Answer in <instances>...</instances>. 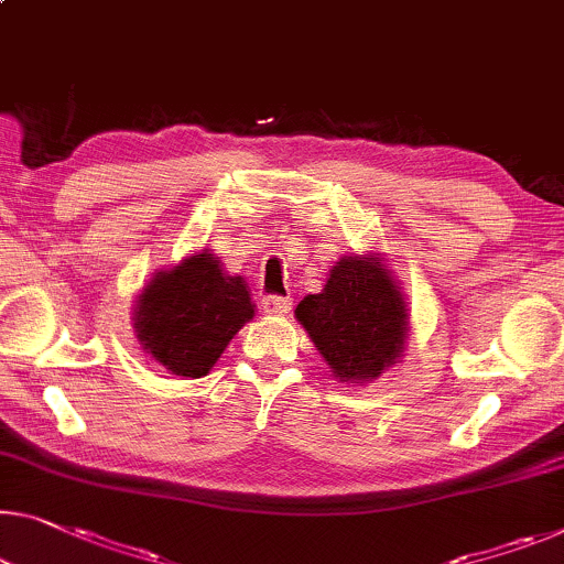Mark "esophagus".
Here are the masks:
<instances>
[{
  "label": "esophagus",
  "instance_id": "esophagus-1",
  "mask_svg": "<svg viewBox=\"0 0 564 564\" xmlns=\"http://www.w3.org/2000/svg\"><path fill=\"white\" fill-rule=\"evenodd\" d=\"M292 300L290 297H280V294H264L262 297V310L267 315H284L290 312Z\"/></svg>",
  "mask_w": 564,
  "mask_h": 564
}]
</instances>
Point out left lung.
<instances>
[{
	"label": "left lung",
	"instance_id": "left-lung-1",
	"mask_svg": "<svg viewBox=\"0 0 564 564\" xmlns=\"http://www.w3.org/2000/svg\"><path fill=\"white\" fill-rule=\"evenodd\" d=\"M294 315L340 380L378 378L403 352V294L372 257H343L325 290L307 294Z\"/></svg>",
	"mask_w": 564,
	"mask_h": 564
}]
</instances>
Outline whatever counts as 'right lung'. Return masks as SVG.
<instances>
[{"mask_svg": "<svg viewBox=\"0 0 564 564\" xmlns=\"http://www.w3.org/2000/svg\"><path fill=\"white\" fill-rule=\"evenodd\" d=\"M252 317L247 284L224 274L219 257L204 249L153 276L135 305V333L173 376L202 378Z\"/></svg>", "mask_w": 564, "mask_h": 564, "instance_id": "right-lung-1", "label": "right lung"}]
</instances>
